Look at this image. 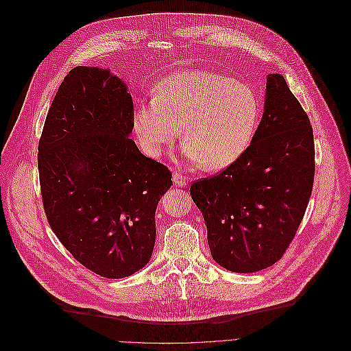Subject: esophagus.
Wrapping results in <instances>:
<instances>
[{"mask_svg":"<svg viewBox=\"0 0 351 351\" xmlns=\"http://www.w3.org/2000/svg\"><path fill=\"white\" fill-rule=\"evenodd\" d=\"M173 181H174V184L177 185V187H185V185H187V184L190 182V178L185 177L182 173L176 171V173L173 174Z\"/></svg>","mask_w":351,"mask_h":351,"instance_id":"esophagus-1","label":"esophagus"}]
</instances>
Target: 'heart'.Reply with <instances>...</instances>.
I'll return each mask as SVG.
<instances>
[{"label": "heart", "instance_id": "obj_1", "mask_svg": "<svg viewBox=\"0 0 351 351\" xmlns=\"http://www.w3.org/2000/svg\"><path fill=\"white\" fill-rule=\"evenodd\" d=\"M256 90L243 82L202 69L162 79L154 97L133 113L140 147L158 157L180 133L184 154L207 170L230 167L250 149L261 121Z\"/></svg>", "mask_w": 351, "mask_h": 351}]
</instances>
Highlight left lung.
<instances>
[{"label":"left lung","mask_w":351,"mask_h":351,"mask_svg":"<svg viewBox=\"0 0 351 351\" xmlns=\"http://www.w3.org/2000/svg\"><path fill=\"white\" fill-rule=\"evenodd\" d=\"M313 180L311 120L285 77L267 75L263 114L250 149L190 189L215 262L238 274L276 263L296 235Z\"/></svg>","instance_id":"1"}]
</instances>
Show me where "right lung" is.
<instances>
[{"instance_id":"obj_1","label":"right lung","mask_w":351,"mask_h":351,"mask_svg":"<svg viewBox=\"0 0 351 351\" xmlns=\"http://www.w3.org/2000/svg\"><path fill=\"white\" fill-rule=\"evenodd\" d=\"M133 99L106 69L76 66L62 82L38 144L49 226L86 269L126 278L150 261L156 210L171 171L129 138Z\"/></svg>"}]
</instances>
